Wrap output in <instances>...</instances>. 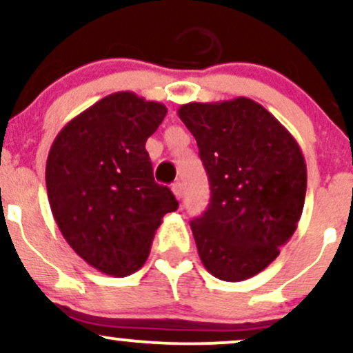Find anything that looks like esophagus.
<instances>
[{"label":"esophagus","mask_w":353,"mask_h":353,"mask_svg":"<svg viewBox=\"0 0 353 353\" xmlns=\"http://www.w3.org/2000/svg\"><path fill=\"white\" fill-rule=\"evenodd\" d=\"M171 189H172L174 196H176L177 199H182V196H184V185H182L181 182H174Z\"/></svg>","instance_id":"1"}]
</instances>
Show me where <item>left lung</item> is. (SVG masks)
<instances>
[{"label": "left lung", "mask_w": 353, "mask_h": 353, "mask_svg": "<svg viewBox=\"0 0 353 353\" xmlns=\"http://www.w3.org/2000/svg\"><path fill=\"white\" fill-rule=\"evenodd\" d=\"M196 137L210 184L190 221L197 252L214 277L241 282L277 259L301 221L307 165L297 141L249 98L189 103L177 111Z\"/></svg>", "instance_id": "left-lung-1"}]
</instances>
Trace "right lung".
<instances>
[{
  "label": "right lung",
  "instance_id": "1",
  "mask_svg": "<svg viewBox=\"0 0 353 353\" xmlns=\"http://www.w3.org/2000/svg\"><path fill=\"white\" fill-rule=\"evenodd\" d=\"M165 114L164 104L114 92L52 141L46 161L52 216L71 249L99 272L125 277L139 270L163 217L179 205L154 181L145 151Z\"/></svg>",
  "mask_w": 353,
  "mask_h": 353
}]
</instances>
